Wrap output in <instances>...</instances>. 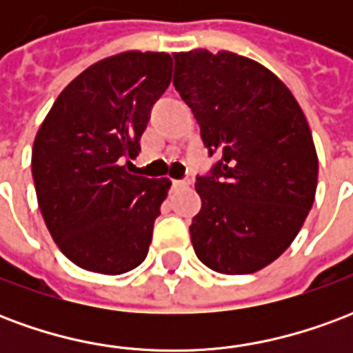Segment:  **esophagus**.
<instances>
[{"instance_id": "1", "label": "esophagus", "mask_w": 353, "mask_h": 353, "mask_svg": "<svg viewBox=\"0 0 353 353\" xmlns=\"http://www.w3.org/2000/svg\"><path fill=\"white\" fill-rule=\"evenodd\" d=\"M189 185H191L189 179H174V187L176 189H183V187H189Z\"/></svg>"}]
</instances>
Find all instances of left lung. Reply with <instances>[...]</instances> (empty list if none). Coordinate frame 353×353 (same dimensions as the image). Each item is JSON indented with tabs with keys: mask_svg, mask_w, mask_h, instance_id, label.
<instances>
[{
	"mask_svg": "<svg viewBox=\"0 0 353 353\" xmlns=\"http://www.w3.org/2000/svg\"><path fill=\"white\" fill-rule=\"evenodd\" d=\"M174 85L219 154L196 179L191 242L208 268L253 274L295 240L318 187V153L303 109L268 68L236 52H174Z\"/></svg>",
	"mask_w": 353,
	"mask_h": 353,
	"instance_id": "left-lung-1",
	"label": "left lung"
}]
</instances>
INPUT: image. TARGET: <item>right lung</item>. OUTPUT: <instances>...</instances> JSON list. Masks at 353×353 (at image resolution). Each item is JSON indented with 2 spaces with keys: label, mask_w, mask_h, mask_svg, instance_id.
Returning <instances> with one entry per match:
<instances>
[{
  "label": "right lung",
  "mask_w": 353,
  "mask_h": 353,
  "mask_svg": "<svg viewBox=\"0 0 353 353\" xmlns=\"http://www.w3.org/2000/svg\"><path fill=\"white\" fill-rule=\"evenodd\" d=\"M172 81L168 52L126 50L88 65L60 92L32 149L37 204L73 265L117 276L147 257L168 177L132 176L149 111Z\"/></svg>",
  "instance_id": "1"
}]
</instances>
